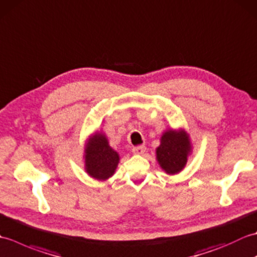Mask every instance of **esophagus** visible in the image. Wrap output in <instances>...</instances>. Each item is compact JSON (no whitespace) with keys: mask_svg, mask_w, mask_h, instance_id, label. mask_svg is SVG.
<instances>
[{"mask_svg":"<svg viewBox=\"0 0 257 257\" xmlns=\"http://www.w3.org/2000/svg\"><path fill=\"white\" fill-rule=\"evenodd\" d=\"M146 147L145 146H138V147H135V148H133V152L136 155H143L146 152Z\"/></svg>","mask_w":257,"mask_h":257,"instance_id":"34e87169","label":"esophagus"}]
</instances>
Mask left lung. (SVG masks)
Instances as JSON below:
<instances>
[{"label": "left lung", "mask_w": 257, "mask_h": 257, "mask_svg": "<svg viewBox=\"0 0 257 257\" xmlns=\"http://www.w3.org/2000/svg\"><path fill=\"white\" fill-rule=\"evenodd\" d=\"M192 147L189 135L183 129H168L156 149L157 160L168 174H177L185 167Z\"/></svg>", "instance_id": "8db88e82"}]
</instances>
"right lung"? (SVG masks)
I'll return each instance as SVG.
<instances>
[{
	"label": "right lung",
	"mask_w": 257,
	"mask_h": 257,
	"mask_svg": "<svg viewBox=\"0 0 257 257\" xmlns=\"http://www.w3.org/2000/svg\"><path fill=\"white\" fill-rule=\"evenodd\" d=\"M84 157L86 172L99 181L113 176L120 160L118 152L109 146L106 136L101 133H95L87 139Z\"/></svg>",
	"instance_id": "obj_1"
}]
</instances>
